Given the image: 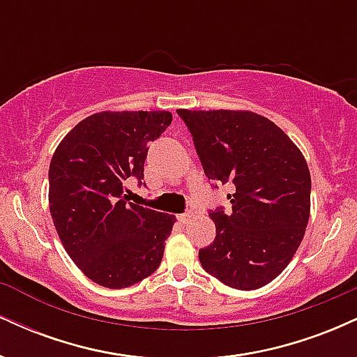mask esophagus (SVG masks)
Segmentation results:
<instances>
[{
	"mask_svg": "<svg viewBox=\"0 0 357 357\" xmlns=\"http://www.w3.org/2000/svg\"><path fill=\"white\" fill-rule=\"evenodd\" d=\"M192 218V213L191 211H186V213H181V215H178V220L181 221L183 225H188Z\"/></svg>",
	"mask_w": 357,
	"mask_h": 357,
	"instance_id": "34e87169",
	"label": "esophagus"
}]
</instances>
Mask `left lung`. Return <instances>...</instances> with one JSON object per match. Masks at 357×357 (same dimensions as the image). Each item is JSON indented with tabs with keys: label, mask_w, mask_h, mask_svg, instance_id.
<instances>
[{
	"label": "left lung",
	"mask_w": 357,
	"mask_h": 357,
	"mask_svg": "<svg viewBox=\"0 0 357 357\" xmlns=\"http://www.w3.org/2000/svg\"><path fill=\"white\" fill-rule=\"evenodd\" d=\"M211 186L230 183L231 211L210 210L216 236L199 250L202 267L225 285L253 290L282 273L304 238L310 173L297 146L248 110H176Z\"/></svg>",
	"instance_id": "obj_1"
}]
</instances>
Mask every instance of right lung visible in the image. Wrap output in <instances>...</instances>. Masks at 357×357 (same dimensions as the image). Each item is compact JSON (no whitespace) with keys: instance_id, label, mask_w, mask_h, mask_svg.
Wrapping results in <instances>:
<instances>
[{"instance_id":"obj_1","label":"right lung","mask_w":357,"mask_h":357,"mask_svg":"<svg viewBox=\"0 0 357 357\" xmlns=\"http://www.w3.org/2000/svg\"><path fill=\"white\" fill-rule=\"evenodd\" d=\"M173 116L99 112L56 147L48 171L50 213L65 250L90 280L124 289L158 270L174 216L127 203L124 184H144L149 144Z\"/></svg>"}]
</instances>
